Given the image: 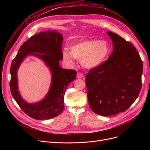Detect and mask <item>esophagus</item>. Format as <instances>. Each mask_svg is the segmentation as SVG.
<instances>
[{"mask_svg": "<svg viewBox=\"0 0 150 150\" xmlns=\"http://www.w3.org/2000/svg\"><path fill=\"white\" fill-rule=\"evenodd\" d=\"M76 78H83V75L81 72H78L76 74Z\"/></svg>", "mask_w": 150, "mask_h": 150, "instance_id": "34e87169", "label": "esophagus"}]
</instances>
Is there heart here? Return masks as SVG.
Listing matches in <instances>:
<instances>
[{"instance_id":"obj_1","label":"heart","mask_w":150,"mask_h":150,"mask_svg":"<svg viewBox=\"0 0 150 150\" xmlns=\"http://www.w3.org/2000/svg\"><path fill=\"white\" fill-rule=\"evenodd\" d=\"M110 46L105 40H88L78 42L70 47V52H63L64 59L73 63L74 58L81 60V65L92 69L100 66L108 57Z\"/></svg>"}]
</instances>
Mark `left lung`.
<instances>
[{"instance_id": "left-lung-1", "label": "left lung", "mask_w": 150, "mask_h": 150, "mask_svg": "<svg viewBox=\"0 0 150 150\" xmlns=\"http://www.w3.org/2000/svg\"><path fill=\"white\" fill-rule=\"evenodd\" d=\"M107 34L112 41V53L86 75L89 106L101 116L127 111L140 93L143 72V62L135 47L116 33Z\"/></svg>"}]
</instances>
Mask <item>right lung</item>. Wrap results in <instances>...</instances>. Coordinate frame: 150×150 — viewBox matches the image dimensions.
Returning <instances> with one entry per match:
<instances>
[{
    "label": "right lung",
    "mask_w": 150,
    "mask_h": 150,
    "mask_svg": "<svg viewBox=\"0 0 150 150\" xmlns=\"http://www.w3.org/2000/svg\"><path fill=\"white\" fill-rule=\"evenodd\" d=\"M62 35L56 30L40 32L30 38L20 47L13 60L11 68L10 91L14 99L22 111L36 120H48L60 114L64 109V97L67 86L76 76L74 70L62 69L59 61L63 59L61 47ZM41 59L50 69L52 75L51 87L41 101L28 103L21 97L18 88L17 73L21 63L27 56Z\"/></svg>",
    "instance_id": "1"
}]
</instances>
